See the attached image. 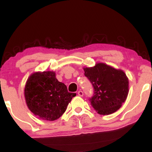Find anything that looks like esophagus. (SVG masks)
<instances>
[{
  "label": "esophagus",
  "instance_id": "esophagus-1",
  "mask_svg": "<svg viewBox=\"0 0 152 152\" xmlns=\"http://www.w3.org/2000/svg\"><path fill=\"white\" fill-rule=\"evenodd\" d=\"M78 96H83L84 93H83V92H82V91H79L78 92Z\"/></svg>",
  "mask_w": 152,
  "mask_h": 152
}]
</instances>
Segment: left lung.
I'll list each match as a JSON object with an SVG mask.
<instances>
[{"instance_id":"obj_1","label":"left lung","mask_w":152,"mask_h":152,"mask_svg":"<svg viewBox=\"0 0 152 152\" xmlns=\"http://www.w3.org/2000/svg\"><path fill=\"white\" fill-rule=\"evenodd\" d=\"M83 70L94 89L90 99L94 110L102 115L119 110L129 93V79L124 71L102 62Z\"/></svg>"}]
</instances>
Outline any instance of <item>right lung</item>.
<instances>
[{"label":"right lung","mask_w":152,"mask_h":152,"mask_svg":"<svg viewBox=\"0 0 152 152\" xmlns=\"http://www.w3.org/2000/svg\"><path fill=\"white\" fill-rule=\"evenodd\" d=\"M76 95L69 92L65 84L58 80L53 71L32 73L24 90L27 107L35 116L45 121L59 119Z\"/></svg>","instance_id":"right-lung-1"}]
</instances>
